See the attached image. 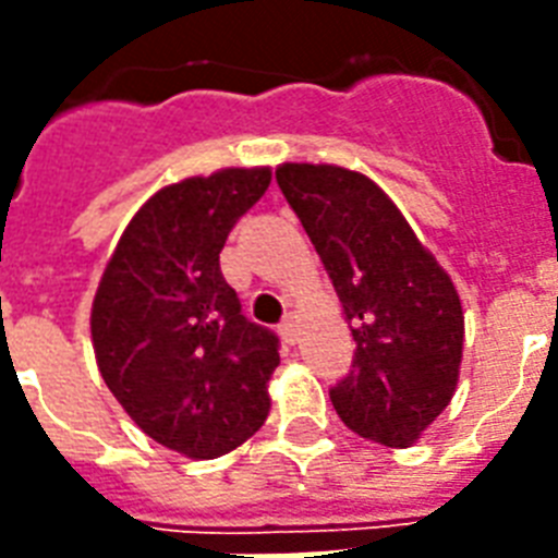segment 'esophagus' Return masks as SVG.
<instances>
[{
	"label": "esophagus",
	"mask_w": 558,
	"mask_h": 558,
	"mask_svg": "<svg viewBox=\"0 0 558 558\" xmlns=\"http://www.w3.org/2000/svg\"><path fill=\"white\" fill-rule=\"evenodd\" d=\"M280 336L289 341V344H295L298 341V322L295 315H287L283 322H280Z\"/></svg>",
	"instance_id": "obj_1"
}]
</instances>
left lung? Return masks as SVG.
Here are the masks:
<instances>
[{
	"mask_svg": "<svg viewBox=\"0 0 558 558\" xmlns=\"http://www.w3.org/2000/svg\"><path fill=\"white\" fill-rule=\"evenodd\" d=\"M275 179L322 254L356 341L350 373L330 388L332 408L359 437L405 449L458 385V289L367 177L283 165Z\"/></svg>",
	"mask_w": 558,
	"mask_h": 558,
	"instance_id": "1",
	"label": "left lung"
}]
</instances>
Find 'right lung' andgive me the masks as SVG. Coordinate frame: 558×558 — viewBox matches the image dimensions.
Wrapping results in <instances>:
<instances>
[{"label": "right lung", "instance_id": "right-lung-1", "mask_svg": "<svg viewBox=\"0 0 558 558\" xmlns=\"http://www.w3.org/2000/svg\"><path fill=\"white\" fill-rule=\"evenodd\" d=\"M269 182V168H228L161 187L118 240L92 304L107 388L147 437L187 458L228 454L269 416L280 339L245 318L219 269Z\"/></svg>", "mask_w": 558, "mask_h": 558}]
</instances>
